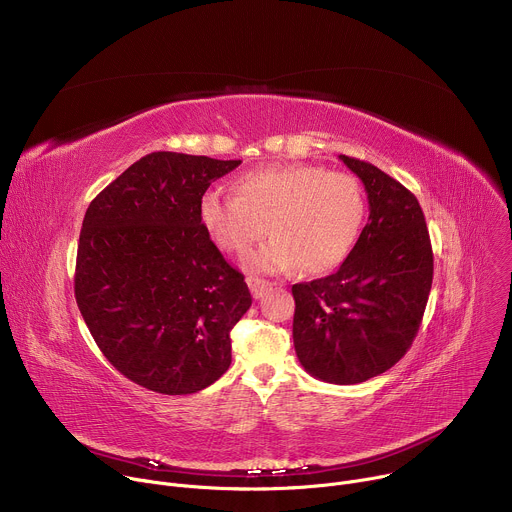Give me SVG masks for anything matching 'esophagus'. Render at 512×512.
Wrapping results in <instances>:
<instances>
[{
  "mask_svg": "<svg viewBox=\"0 0 512 512\" xmlns=\"http://www.w3.org/2000/svg\"><path fill=\"white\" fill-rule=\"evenodd\" d=\"M247 285H249V289H251V294H253L255 300L263 298V296L267 294V291L271 289V283H267V281H263V279H259V277H247Z\"/></svg>",
  "mask_w": 512,
  "mask_h": 512,
  "instance_id": "1",
  "label": "esophagus"
}]
</instances>
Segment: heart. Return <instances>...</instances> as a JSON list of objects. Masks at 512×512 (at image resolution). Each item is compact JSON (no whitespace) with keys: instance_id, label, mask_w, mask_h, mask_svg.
Wrapping results in <instances>:
<instances>
[{"instance_id":"1","label":"heart","mask_w":512,"mask_h":512,"mask_svg":"<svg viewBox=\"0 0 512 512\" xmlns=\"http://www.w3.org/2000/svg\"><path fill=\"white\" fill-rule=\"evenodd\" d=\"M235 196L208 190L198 204L204 231L223 251L245 255L253 271L328 273L352 253L367 218V194L348 172L310 164L267 166L239 176Z\"/></svg>"}]
</instances>
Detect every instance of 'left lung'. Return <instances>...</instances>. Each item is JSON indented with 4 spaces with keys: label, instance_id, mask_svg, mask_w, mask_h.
<instances>
[{
    "label": "left lung",
    "instance_id": "left-lung-1",
    "mask_svg": "<svg viewBox=\"0 0 512 512\" xmlns=\"http://www.w3.org/2000/svg\"><path fill=\"white\" fill-rule=\"evenodd\" d=\"M340 160L362 180L369 223L328 277L296 283L294 346L302 367L334 385L369 381L417 336L433 279V251L417 198L377 166Z\"/></svg>",
    "mask_w": 512,
    "mask_h": 512
}]
</instances>
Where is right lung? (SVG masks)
Instances as JSON below:
<instances>
[{"label": "right lung", "instance_id": "add662e5", "mask_svg": "<svg viewBox=\"0 0 512 512\" xmlns=\"http://www.w3.org/2000/svg\"><path fill=\"white\" fill-rule=\"evenodd\" d=\"M239 164L154 152L87 208L77 306L105 358L139 387L190 395L229 369L231 330L253 300L204 231L198 204Z\"/></svg>", "mask_w": 512, "mask_h": 512}]
</instances>
